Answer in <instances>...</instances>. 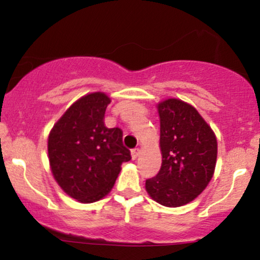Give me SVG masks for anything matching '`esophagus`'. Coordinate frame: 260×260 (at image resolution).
Returning a JSON list of instances; mask_svg holds the SVG:
<instances>
[{"instance_id": "34e87169", "label": "esophagus", "mask_w": 260, "mask_h": 260, "mask_svg": "<svg viewBox=\"0 0 260 260\" xmlns=\"http://www.w3.org/2000/svg\"><path fill=\"white\" fill-rule=\"evenodd\" d=\"M131 154H132V159H133V160H136L137 157L139 156V154H140V149H138V148L132 149V151H131Z\"/></svg>"}]
</instances>
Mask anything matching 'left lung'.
<instances>
[{
	"mask_svg": "<svg viewBox=\"0 0 260 260\" xmlns=\"http://www.w3.org/2000/svg\"><path fill=\"white\" fill-rule=\"evenodd\" d=\"M156 107L162 164L159 174L145 182V189L164 207H182L194 201L213 178L217 140L211 127L189 104L172 98Z\"/></svg>",
	"mask_w": 260,
	"mask_h": 260,
	"instance_id": "left-lung-1",
	"label": "left lung"
}]
</instances>
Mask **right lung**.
<instances>
[{"label":"right lung","instance_id":"1","mask_svg":"<svg viewBox=\"0 0 260 260\" xmlns=\"http://www.w3.org/2000/svg\"><path fill=\"white\" fill-rule=\"evenodd\" d=\"M111 99L101 91L82 96L53 124L47 140L53 178L71 198L94 203L110 193L121 165L131 160L120 128L104 123Z\"/></svg>","mask_w":260,"mask_h":260}]
</instances>
